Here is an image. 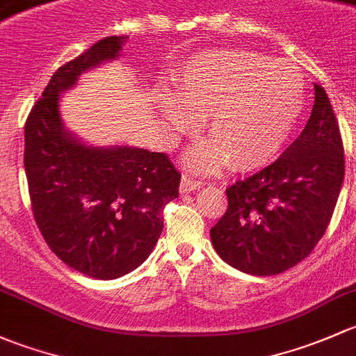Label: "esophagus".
I'll list each match as a JSON object with an SVG mask.
<instances>
[{
	"label": "esophagus",
	"mask_w": 356,
	"mask_h": 356,
	"mask_svg": "<svg viewBox=\"0 0 356 356\" xmlns=\"http://www.w3.org/2000/svg\"><path fill=\"white\" fill-rule=\"evenodd\" d=\"M200 186H202V183H200L199 179L188 177V175H183L181 181H179V192L181 193L195 192V190H199Z\"/></svg>",
	"instance_id": "1"
}]
</instances>
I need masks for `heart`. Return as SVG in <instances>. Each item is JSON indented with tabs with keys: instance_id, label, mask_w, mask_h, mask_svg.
Here are the masks:
<instances>
[{
	"instance_id": "1",
	"label": "heart",
	"mask_w": 356,
	"mask_h": 356,
	"mask_svg": "<svg viewBox=\"0 0 356 356\" xmlns=\"http://www.w3.org/2000/svg\"><path fill=\"white\" fill-rule=\"evenodd\" d=\"M175 99H161V111L175 130L205 118L211 144L190 157L197 170L228 161L234 170H255L274 159L305 106V76L286 60H269L247 49L195 54L173 72Z\"/></svg>"
}]
</instances>
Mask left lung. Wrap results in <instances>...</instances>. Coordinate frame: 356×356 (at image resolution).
Instances as JSON below:
<instances>
[{
	"label": "left lung",
	"instance_id": "1",
	"mask_svg": "<svg viewBox=\"0 0 356 356\" xmlns=\"http://www.w3.org/2000/svg\"><path fill=\"white\" fill-rule=\"evenodd\" d=\"M344 179V147L324 87L315 86L309 122L296 140L259 173L226 188L228 209L211 228L225 262L273 276L302 262L331 222Z\"/></svg>",
	"mask_w": 356,
	"mask_h": 356
}]
</instances>
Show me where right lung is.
I'll return each mask as SVG.
<instances>
[{"label":"right lung","instance_id":"obj_1","mask_svg":"<svg viewBox=\"0 0 356 356\" xmlns=\"http://www.w3.org/2000/svg\"><path fill=\"white\" fill-rule=\"evenodd\" d=\"M109 35L61 65L25 122L24 164L32 214L47 247L68 267L116 280L140 266L163 232V209L178 197L181 173L168 154L87 147L67 134L60 94L80 73L118 56Z\"/></svg>","mask_w":356,"mask_h":356}]
</instances>
